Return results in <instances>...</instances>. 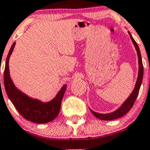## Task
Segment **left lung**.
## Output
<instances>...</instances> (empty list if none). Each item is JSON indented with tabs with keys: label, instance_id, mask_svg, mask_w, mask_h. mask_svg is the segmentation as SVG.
<instances>
[{
	"label": "left lung",
	"instance_id": "left-lung-1",
	"mask_svg": "<svg viewBox=\"0 0 150 150\" xmlns=\"http://www.w3.org/2000/svg\"><path fill=\"white\" fill-rule=\"evenodd\" d=\"M129 36L132 39V43L134 45L135 47H136V52H137V54H138V59H139V73H138V78H137V81H136V86H135L134 89L132 91L129 98L126 99L124 103L121 106L119 107L117 110L114 111L113 112L108 113V114H100V113L96 112L94 111H92V109H90V111L92 112V113L96 116V118L101 119V120H113V119H119V118L122 117L123 115H125L131 109L132 105H134L135 101H136L138 93L139 92V88H140L141 84H142V77H143V65H142V57H141V53L139 48V46L137 43L136 42L133 38L131 35V34L129 31Z\"/></svg>",
	"mask_w": 150,
	"mask_h": 150
}]
</instances>
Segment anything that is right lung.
Wrapping results in <instances>:
<instances>
[{
  "instance_id": "obj_1",
  "label": "right lung",
  "mask_w": 150,
  "mask_h": 150,
  "mask_svg": "<svg viewBox=\"0 0 150 150\" xmlns=\"http://www.w3.org/2000/svg\"><path fill=\"white\" fill-rule=\"evenodd\" d=\"M14 46L15 42L13 43L8 54L4 73V83L7 95L18 112L24 119L35 123H47L54 120L58 116L67 85H64L61 88L54 98L47 103H42L40 100L30 98L29 96L21 92L15 87L10 77L8 66L10 56L14 50Z\"/></svg>"
}]
</instances>
